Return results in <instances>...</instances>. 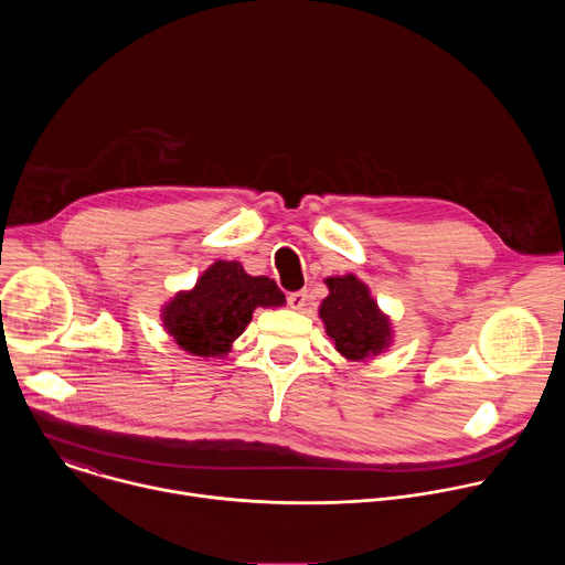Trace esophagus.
Here are the masks:
<instances>
[{
	"label": "esophagus",
	"instance_id": "34e87169",
	"mask_svg": "<svg viewBox=\"0 0 565 565\" xmlns=\"http://www.w3.org/2000/svg\"><path fill=\"white\" fill-rule=\"evenodd\" d=\"M306 299H308L306 290H297V292H290V295H288V306H290L292 310H301V308L306 306Z\"/></svg>",
	"mask_w": 565,
	"mask_h": 565
}]
</instances>
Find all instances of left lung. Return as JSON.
<instances>
[{"mask_svg":"<svg viewBox=\"0 0 565 565\" xmlns=\"http://www.w3.org/2000/svg\"><path fill=\"white\" fill-rule=\"evenodd\" d=\"M324 284L329 295L319 303V319L335 351L360 364L386 353L395 333L391 317L377 306L371 288L353 273L327 277Z\"/></svg>","mask_w":565,"mask_h":565,"instance_id":"1","label":"left lung"}]
</instances>
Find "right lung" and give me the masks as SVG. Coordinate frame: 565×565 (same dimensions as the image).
Wrapping results in <instances>:
<instances>
[{
    "label": "right lung",
    "mask_w": 565,
    "mask_h": 565,
    "mask_svg": "<svg viewBox=\"0 0 565 565\" xmlns=\"http://www.w3.org/2000/svg\"><path fill=\"white\" fill-rule=\"evenodd\" d=\"M270 277H253L238 262H214L190 290H179L160 310L166 333L190 355L225 358L257 308L284 306Z\"/></svg>",
    "instance_id": "add662e5"
}]
</instances>
